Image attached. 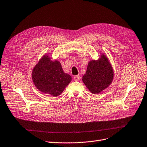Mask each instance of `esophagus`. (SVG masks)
<instances>
[{"instance_id": "34e87169", "label": "esophagus", "mask_w": 147, "mask_h": 147, "mask_svg": "<svg viewBox=\"0 0 147 147\" xmlns=\"http://www.w3.org/2000/svg\"><path fill=\"white\" fill-rule=\"evenodd\" d=\"M80 79V77L79 75H75V77H74V80L75 81H78Z\"/></svg>"}]
</instances>
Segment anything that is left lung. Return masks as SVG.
<instances>
[{
    "label": "left lung",
    "mask_w": 147,
    "mask_h": 147,
    "mask_svg": "<svg viewBox=\"0 0 147 147\" xmlns=\"http://www.w3.org/2000/svg\"><path fill=\"white\" fill-rule=\"evenodd\" d=\"M114 78V70L107 55L102 54L98 60L89 61L82 81L89 91L98 94L106 89Z\"/></svg>",
    "instance_id": "left-lung-1"
}]
</instances>
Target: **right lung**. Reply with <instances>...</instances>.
<instances>
[{
  "instance_id": "1",
  "label": "right lung",
  "mask_w": 147,
  "mask_h": 147,
  "mask_svg": "<svg viewBox=\"0 0 147 147\" xmlns=\"http://www.w3.org/2000/svg\"><path fill=\"white\" fill-rule=\"evenodd\" d=\"M32 79L39 91L58 96L70 83L72 77L64 72L59 61L52 60L48 54H45L34 67Z\"/></svg>"
}]
</instances>
